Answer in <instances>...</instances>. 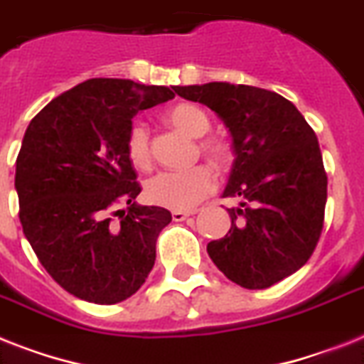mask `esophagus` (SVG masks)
Masks as SVG:
<instances>
[{"label": "esophagus", "instance_id": "34e87169", "mask_svg": "<svg viewBox=\"0 0 364 364\" xmlns=\"http://www.w3.org/2000/svg\"><path fill=\"white\" fill-rule=\"evenodd\" d=\"M192 215V211H172V218L176 223H181L185 218H188Z\"/></svg>", "mask_w": 364, "mask_h": 364}]
</instances>
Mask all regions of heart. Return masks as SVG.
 <instances>
[{"label": "heart", "mask_w": 364, "mask_h": 364, "mask_svg": "<svg viewBox=\"0 0 364 364\" xmlns=\"http://www.w3.org/2000/svg\"><path fill=\"white\" fill-rule=\"evenodd\" d=\"M170 125L177 131L185 132L191 138H202L211 129L208 114L194 105H177L166 114ZM200 151L217 166H223L228 161L230 147L218 138H203L200 141ZM127 153L132 164L138 168L151 166V140L146 123L136 121L127 134ZM217 187V177L211 168L198 164L181 172H161L153 176L146 185L147 200L161 208L187 211L205 196H209Z\"/></svg>", "instance_id": "obj_1"}]
</instances>
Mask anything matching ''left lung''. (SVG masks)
Instances as JSON below:
<instances>
[{"label":"left lung","mask_w":364,"mask_h":364,"mask_svg":"<svg viewBox=\"0 0 364 364\" xmlns=\"http://www.w3.org/2000/svg\"><path fill=\"white\" fill-rule=\"evenodd\" d=\"M202 102L232 134L235 161L224 198L232 226L208 245L209 258L232 282L264 289L309 262L326 218L327 173L312 127L288 99L254 85L211 82L176 87Z\"/></svg>","instance_id":"1"}]
</instances>
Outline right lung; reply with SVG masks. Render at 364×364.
Here are the masks:
<instances>
[{"instance_id":"1","label":"right lung","mask_w":364,"mask_h":364,"mask_svg":"<svg viewBox=\"0 0 364 364\" xmlns=\"http://www.w3.org/2000/svg\"><path fill=\"white\" fill-rule=\"evenodd\" d=\"M173 91L85 80L44 106L23 134L14 176L23 235L50 277L78 299L121 303L155 265L156 237L172 213L134 202L141 187L127 134L138 112L173 99Z\"/></svg>"}]
</instances>
